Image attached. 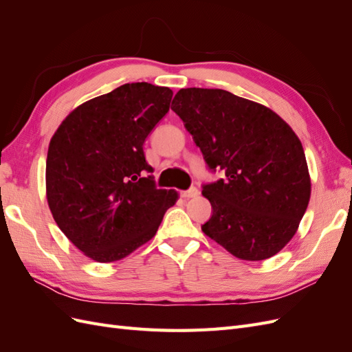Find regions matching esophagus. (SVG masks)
Segmentation results:
<instances>
[{
  "mask_svg": "<svg viewBox=\"0 0 352 352\" xmlns=\"http://www.w3.org/2000/svg\"><path fill=\"white\" fill-rule=\"evenodd\" d=\"M198 194H199V190H198L195 186H192V188H189L188 190H184L182 197H184V198H194V197H197Z\"/></svg>",
  "mask_w": 352,
  "mask_h": 352,
  "instance_id": "esophagus-1",
  "label": "esophagus"
}]
</instances>
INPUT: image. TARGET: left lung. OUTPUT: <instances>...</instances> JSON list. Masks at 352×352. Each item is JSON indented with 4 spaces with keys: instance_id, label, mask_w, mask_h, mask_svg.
I'll list each match as a JSON object with an SVG mask.
<instances>
[{
    "instance_id": "1",
    "label": "left lung",
    "mask_w": 352,
    "mask_h": 352,
    "mask_svg": "<svg viewBox=\"0 0 352 352\" xmlns=\"http://www.w3.org/2000/svg\"><path fill=\"white\" fill-rule=\"evenodd\" d=\"M172 110L207 167L225 175L202 185L212 212L202 232L241 260L273 257L295 235L310 201L301 141L270 109L223 89H180Z\"/></svg>"
}]
</instances>
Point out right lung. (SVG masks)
<instances>
[{
  "mask_svg": "<svg viewBox=\"0 0 352 352\" xmlns=\"http://www.w3.org/2000/svg\"><path fill=\"white\" fill-rule=\"evenodd\" d=\"M172 89L124 83L73 110L51 138L47 199L56 223L89 258L111 263L150 241L175 206L157 189L144 142L167 114Z\"/></svg>",
  "mask_w": 352,
  "mask_h": 352,
  "instance_id": "right-lung-1",
  "label": "right lung"
}]
</instances>
